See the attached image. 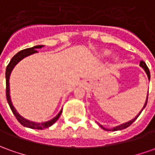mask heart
<instances>
[{
	"label": "heart",
	"instance_id": "b5f03b06",
	"mask_svg": "<svg viewBox=\"0 0 155 155\" xmlns=\"http://www.w3.org/2000/svg\"><path fill=\"white\" fill-rule=\"evenodd\" d=\"M110 54H111V52H110V51H107V50H106V51H103L102 55H103V56H109V55H110Z\"/></svg>",
	"mask_w": 155,
	"mask_h": 155
}]
</instances>
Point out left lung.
Returning a JSON list of instances; mask_svg holds the SVG:
<instances>
[{"mask_svg":"<svg viewBox=\"0 0 155 155\" xmlns=\"http://www.w3.org/2000/svg\"><path fill=\"white\" fill-rule=\"evenodd\" d=\"M140 67L143 69L145 71V72H146V74H147V76H148V78H149V80H150V72H149V68H148V67H147V65H146V63H145L144 61H140ZM148 96H149V94L147 95V99H146V101H145V104L144 105H143V109L141 110V111L138 113V115L135 117V118H133V120H129V121H127V122H126V123H123V124L121 125H119V126H117V127H113V128L111 129H107L105 128V127H104L102 125H100V123H98L99 124V126H100V127L102 129H104V130H105V131H118V130H122V129H125L127 128V127H128L129 126H131V125L133 124V122L135 121V120H136L137 118L139 116V115L141 114V112L143 111V110L145 108V106H146V104H147V102H148Z\"/></svg>","mask_w":155,"mask_h":155,"instance_id":"8db88e82","label":"left lung"}]
</instances>
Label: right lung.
<instances>
[{"label":"right lung","mask_w":155,"mask_h":155,"mask_svg":"<svg viewBox=\"0 0 155 155\" xmlns=\"http://www.w3.org/2000/svg\"><path fill=\"white\" fill-rule=\"evenodd\" d=\"M44 47V45H36V46L32 47V48H28V49H25V50H22V51H19L18 53H17L16 55L12 58V60L10 61L9 64L7 65L6 69V100H7V102L9 104V106H10L11 110L12 113L14 114V116H16V118L18 119L19 122L26 127H29V128L32 129H39V130H42V129L47 128L49 127H51L52 125L55 123L56 120H58L61 115V112H62V109L61 110V111L57 114V116L54 117L53 119L48 120V121H45V122H41V123H38V122H35V121H31V120H28L25 119L24 117H22L18 112L17 111V110L15 109V107L12 104V102L11 100V96H10V86H9V79H10V75L11 72L12 71V69L14 68V67L18 63L19 61L22 60L23 58H25L28 55H33L35 53H37L38 51H36V49H40Z\"/></svg>","instance_id":"right-lung-1"}]
</instances>
